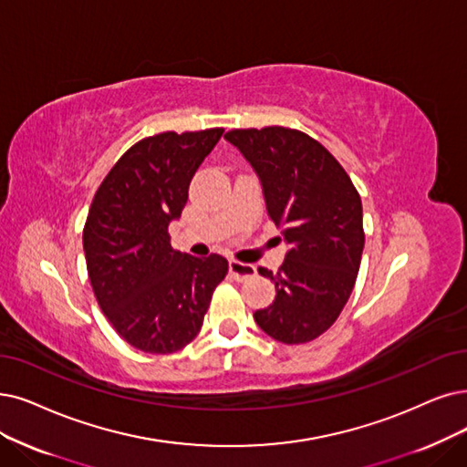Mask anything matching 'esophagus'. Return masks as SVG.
<instances>
[{
	"instance_id": "1",
	"label": "esophagus",
	"mask_w": 467,
	"mask_h": 467,
	"mask_svg": "<svg viewBox=\"0 0 467 467\" xmlns=\"http://www.w3.org/2000/svg\"><path fill=\"white\" fill-rule=\"evenodd\" d=\"M230 274L237 279V282H245V279L256 275V268L253 265H245V263H237V260H230Z\"/></svg>"
}]
</instances>
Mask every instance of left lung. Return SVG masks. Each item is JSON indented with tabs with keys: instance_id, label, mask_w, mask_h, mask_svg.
Returning <instances> with one entry per match:
<instances>
[{
	"instance_id": "obj_1",
	"label": "left lung",
	"mask_w": 467,
	"mask_h": 467,
	"mask_svg": "<svg viewBox=\"0 0 467 467\" xmlns=\"http://www.w3.org/2000/svg\"><path fill=\"white\" fill-rule=\"evenodd\" d=\"M226 138L253 166L266 213L289 245L274 303L254 312L272 339L308 343L331 327L352 293L364 251L362 201L343 166L298 130H232Z\"/></svg>"
}]
</instances>
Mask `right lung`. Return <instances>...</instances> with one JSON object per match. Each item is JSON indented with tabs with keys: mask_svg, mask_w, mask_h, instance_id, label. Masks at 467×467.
I'll use <instances>...</instances> for the list:
<instances>
[{
	"mask_svg": "<svg viewBox=\"0 0 467 467\" xmlns=\"http://www.w3.org/2000/svg\"><path fill=\"white\" fill-rule=\"evenodd\" d=\"M222 134L213 128L138 141L91 201L82 237L89 282L110 326L138 350L171 354L193 341L228 274L223 256L174 251L169 235Z\"/></svg>",
	"mask_w": 467,
	"mask_h": 467,
	"instance_id": "add662e5",
	"label": "right lung"
}]
</instances>
